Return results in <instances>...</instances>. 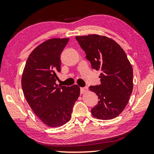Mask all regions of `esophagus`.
<instances>
[{
  "mask_svg": "<svg viewBox=\"0 0 154 154\" xmlns=\"http://www.w3.org/2000/svg\"><path fill=\"white\" fill-rule=\"evenodd\" d=\"M88 91V87H84V88H80V92L82 94L84 93H86Z\"/></svg>",
  "mask_w": 154,
  "mask_h": 154,
  "instance_id": "1",
  "label": "esophagus"
}]
</instances>
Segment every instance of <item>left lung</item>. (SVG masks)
<instances>
[{"label":"left lung","instance_id":"left-lung-1","mask_svg":"<svg viewBox=\"0 0 154 154\" xmlns=\"http://www.w3.org/2000/svg\"><path fill=\"white\" fill-rule=\"evenodd\" d=\"M92 68L101 73L100 85H91L98 102L91 112L100 119H113L126 107L133 89V70L124 49L110 38L98 35L77 36Z\"/></svg>","mask_w":154,"mask_h":154}]
</instances>
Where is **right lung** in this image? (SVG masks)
Wrapping results in <instances>:
<instances>
[{
	"label": "right lung",
	"instance_id": "add662e5",
	"mask_svg": "<svg viewBox=\"0 0 154 154\" xmlns=\"http://www.w3.org/2000/svg\"><path fill=\"white\" fill-rule=\"evenodd\" d=\"M69 38H54L40 44L31 52L22 76V90L28 103L44 124L63 126L71 118L75 103L80 94L77 85L58 86L60 55Z\"/></svg>",
	"mask_w": 154,
	"mask_h": 154
}]
</instances>
